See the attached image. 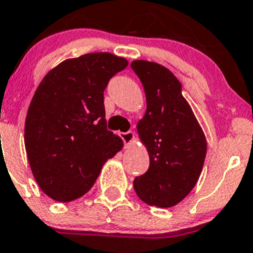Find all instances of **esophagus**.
<instances>
[{
  "label": "esophagus",
  "instance_id": "esophagus-1",
  "mask_svg": "<svg viewBox=\"0 0 253 253\" xmlns=\"http://www.w3.org/2000/svg\"><path fill=\"white\" fill-rule=\"evenodd\" d=\"M119 136L121 137V139H122V141H124L125 147H128V144L131 143V142L133 141V138H134V134H133V132H132V131L120 132Z\"/></svg>",
  "mask_w": 253,
  "mask_h": 253
}]
</instances>
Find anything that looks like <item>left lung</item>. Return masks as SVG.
<instances>
[{"label": "left lung", "mask_w": 253, "mask_h": 253, "mask_svg": "<svg viewBox=\"0 0 253 253\" xmlns=\"http://www.w3.org/2000/svg\"><path fill=\"white\" fill-rule=\"evenodd\" d=\"M131 68L146 92L147 110L137 131L149 154L148 170L134 178V190L148 205L174 207L199 179L207 139L170 70L147 60L132 61Z\"/></svg>", "instance_id": "8db88e82"}]
</instances>
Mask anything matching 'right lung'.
I'll use <instances>...</instances> for the list:
<instances>
[{"instance_id": "1", "label": "right lung", "mask_w": 253, "mask_h": 253, "mask_svg": "<svg viewBox=\"0 0 253 253\" xmlns=\"http://www.w3.org/2000/svg\"><path fill=\"white\" fill-rule=\"evenodd\" d=\"M127 65L111 53L85 54L51 69L36 90L24 144L32 173L51 199L67 203L86 194L124 146L107 129L104 90Z\"/></svg>"}]
</instances>
